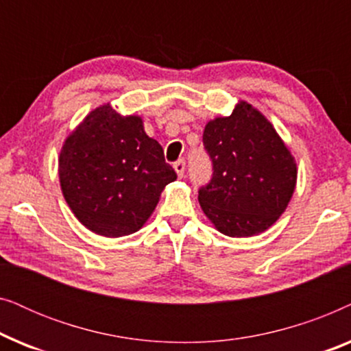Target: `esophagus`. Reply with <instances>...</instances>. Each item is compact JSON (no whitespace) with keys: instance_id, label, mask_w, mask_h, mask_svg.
<instances>
[{"instance_id":"obj_1","label":"esophagus","mask_w":351,"mask_h":351,"mask_svg":"<svg viewBox=\"0 0 351 351\" xmlns=\"http://www.w3.org/2000/svg\"><path fill=\"white\" fill-rule=\"evenodd\" d=\"M174 169L177 172V177L182 179V177H184V172H185V160H177L174 162Z\"/></svg>"}]
</instances>
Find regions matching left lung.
I'll return each mask as SVG.
<instances>
[{
    "mask_svg": "<svg viewBox=\"0 0 351 351\" xmlns=\"http://www.w3.org/2000/svg\"><path fill=\"white\" fill-rule=\"evenodd\" d=\"M204 150L213 161L209 184L198 190L204 214L233 238L265 232L294 193L297 167L271 123L246 102L206 124Z\"/></svg>",
    "mask_w": 351,
    "mask_h": 351,
    "instance_id": "1",
    "label": "left lung"
}]
</instances>
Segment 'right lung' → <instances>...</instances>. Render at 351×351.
I'll use <instances>...</instances> for the list:
<instances>
[{
  "mask_svg": "<svg viewBox=\"0 0 351 351\" xmlns=\"http://www.w3.org/2000/svg\"><path fill=\"white\" fill-rule=\"evenodd\" d=\"M59 177L76 219L90 232L118 238L147 222L177 174L162 147L143 131L142 119L124 118L107 104L66 137Z\"/></svg>",
  "mask_w": 351,
  "mask_h": 351,
  "instance_id": "obj_1",
  "label": "right lung"
}]
</instances>
